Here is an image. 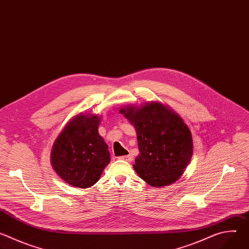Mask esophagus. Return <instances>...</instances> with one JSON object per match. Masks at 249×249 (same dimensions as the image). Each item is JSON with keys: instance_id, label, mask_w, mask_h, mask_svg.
<instances>
[{"instance_id": "esophagus-1", "label": "esophagus", "mask_w": 249, "mask_h": 249, "mask_svg": "<svg viewBox=\"0 0 249 249\" xmlns=\"http://www.w3.org/2000/svg\"><path fill=\"white\" fill-rule=\"evenodd\" d=\"M119 160H126V161H132L133 160V157L131 155H127V156H122V157H119Z\"/></svg>"}]
</instances>
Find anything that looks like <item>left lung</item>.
I'll return each instance as SVG.
<instances>
[{
    "label": "left lung",
    "mask_w": 249,
    "mask_h": 249,
    "mask_svg": "<svg viewBox=\"0 0 249 249\" xmlns=\"http://www.w3.org/2000/svg\"><path fill=\"white\" fill-rule=\"evenodd\" d=\"M119 112L137 133L140 154L133 164L137 174L153 187L178 180L193 155L192 134L183 119L159 101L130 104Z\"/></svg>",
    "instance_id": "obj_1"
}]
</instances>
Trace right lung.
<instances>
[{
    "label": "right lung",
    "instance_id": "right-lung-1",
    "mask_svg": "<svg viewBox=\"0 0 249 249\" xmlns=\"http://www.w3.org/2000/svg\"><path fill=\"white\" fill-rule=\"evenodd\" d=\"M100 118L80 113L70 119L52 146L53 169L68 184L89 188L95 184L109 162L108 146L98 134Z\"/></svg>",
    "mask_w": 249,
    "mask_h": 249
}]
</instances>
